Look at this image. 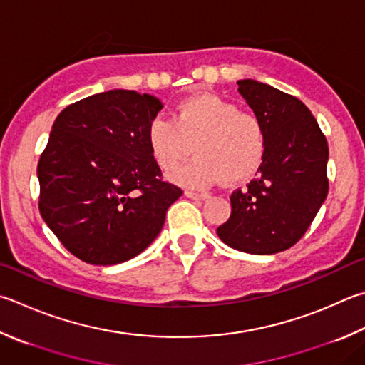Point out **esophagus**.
<instances>
[{"label": "esophagus", "mask_w": 365, "mask_h": 365, "mask_svg": "<svg viewBox=\"0 0 365 365\" xmlns=\"http://www.w3.org/2000/svg\"><path fill=\"white\" fill-rule=\"evenodd\" d=\"M185 196L190 197V200H207L209 197L207 193H196V191H191V190L185 191Z\"/></svg>", "instance_id": "34e87169"}]
</instances>
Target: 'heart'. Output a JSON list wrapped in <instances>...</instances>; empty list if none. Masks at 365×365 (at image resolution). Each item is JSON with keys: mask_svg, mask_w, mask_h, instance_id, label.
Wrapping results in <instances>:
<instances>
[{"mask_svg": "<svg viewBox=\"0 0 365 365\" xmlns=\"http://www.w3.org/2000/svg\"><path fill=\"white\" fill-rule=\"evenodd\" d=\"M147 143L163 170L174 169L193 147L196 156L169 178L188 188H205L222 178L236 183L254 175L267 153V130L255 115L222 97L202 94L178 103L172 119H151Z\"/></svg>", "mask_w": 365, "mask_h": 365, "instance_id": "b5f03b06", "label": "heart"}]
</instances>
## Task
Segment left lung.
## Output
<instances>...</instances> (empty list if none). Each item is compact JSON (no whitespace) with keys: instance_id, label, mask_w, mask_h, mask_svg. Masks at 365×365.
Returning a JSON list of instances; mask_svg holds the SVG:
<instances>
[{"instance_id":"left-lung-1","label":"left lung","mask_w":365,"mask_h":365,"mask_svg":"<svg viewBox=\"0 0 365 365\" xmlns=\"http://www.w3.org/2000/svg\"><path fill=\"white\" fill-rule=\"evenodd\" d=\"M237 86L264 125L267 153L255 180L231 195V215L217 235L236 250L271 255L292 247L326 201L329 147L297 97L255 79Z\"/></svg>"}]
</instances>
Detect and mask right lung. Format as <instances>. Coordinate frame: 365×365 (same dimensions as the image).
Wrapping results in <instances>:
<instances>
[{"instance_id": "1", "label": "right lung", "mask_w": 365, "mask_h": 365, "mask_svg": "<svg viewBox=\"0 0 365 365\" xmlns=\"http://www.w3.org/2000/svg\"><path fill=\"white\" fill-rule=\"evenodd\" d=\"M158 97L111 89L68 105L38 163L39 212L65 249L91 264L137 257L183 191L161 180L147 129Z\"/></svg>"}]
</instances>
